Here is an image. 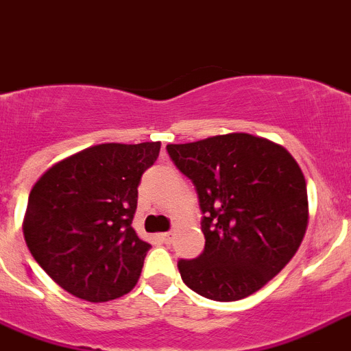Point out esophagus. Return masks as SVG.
<instances>
[{
	"label": "esophagus",
	"instance_id": "esophagus-1",
	"mask_svg": "<svg viewBox=\"0 0 351 351\" xmlns=\"http://www.w3.org/2000/svg\"><path fill=\"white\" fill-rule=\"evenodd\" d=\"M173 235H175V234H173V232H164V234H160V235H158V237H160L162 243L169 244L171 241H173Z\"/></svg>",
	"mask_w": 351,
	"mask_h": 351
}]
</instances>
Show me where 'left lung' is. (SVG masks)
<instances>
[{
    "instance_id": "obj_1",
    "label": "left lung",
    "mask_w": 351,
    "mask_h": 351,
    "mask_svg": "<svg viewBox=\"0 0 351 351\" xmlns=\"http://www.w3.org/2000/svg\"><path fill=\"white\" fill-rule=\"evenodd\" d=\"M175 166L194 184L205 250L180 261L182 280L216 302L257 293L298 252L308 225L305 176L284 146L234 132L167 144Z\"/></svg>"
}]
</instances>
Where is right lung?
Masks as SVG:
<instances>
[{
  "label": "right lung",
  "mask_w": 351,
  "mask_h": 351,
  "mask_svg": "<svg viewBox=\"0 0 351 351\" xmlns=\"http://www.w3.org/2000/svg\"><path fill=\"white\" fill-rule=\"evenodd\" d=\"M160 143H105L62 158L32 187L26 246L62 289L93 303L130 293L152 244L132 228L141 176Z\"/></svg>",
  "instance_id": "add662e5"
}]
</instances>
